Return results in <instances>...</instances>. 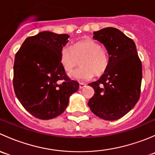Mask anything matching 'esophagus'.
Wrapping results in <instances>:
<instances>
[{
    "label": "esophagus",
    "instance_id": "esophagus-1",
    "mask_svg": "<svg viewBox=\"0 0 155 155\" xmlns=\"http://www.w3.org/2000/svg\"><path fill=\"white\" fill-rule=\"evenodd\" d=\"M85 86H86V84L82 83V82H81V83H79V88H80V89L83 88V87H85Z\"/></svg>",
    "mask_w": 155,
    "mask_h": 155
}]
</instances>
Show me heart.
Segmentation results:
<instances>
[{"mask_svg":"<svg viewBox=\"0 0 155 155\" xmlns=\"http://www.w3.org/2000/svg\"><path fill=\"white\" fill-rule=\"evenodd\" d=\"M79 61L82 68L71 72L70 76L81 82L91 80L95 73L97 76L103 75L109 65L107 51L92 39L77 42L72 47L64 46L61 50L60 62L66 72L72 71L79 64Z\"/></svg>","mask_w":155,"mask_h":155,"instance_id":"1","label":"heart"}]
</instances>
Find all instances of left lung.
<instances>
[{
  "mask_svg": "<svg viewBox=\"0 0 155 155\" xmlns=\"http://www.w3.org/2000/svg\"><path fill=\"white\" fill-rule=\"evenodd\" d=\"M93 38L105 46L109 57L107 70L88 85L94 90L88 107L107 121L125 115L138 102L143 76L142 63L132 39L115 28L94 32Z\"/></svg>",
  "mask_w": 155,
  "mask_h": 155,
  "instance_id": "left-lung-1",
  "label": "left lung"
}]
</instances>
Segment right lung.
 <instances>
[{"mask_svg":"<svg viewBox=\"0 0 155 155\" xmlns=\"http://www.w3.org/2000/svg\"><path fill=\"white\" fill-rule=\"evenodd\" d=\"M69 37L43 31L28 37L15 54L14 91L23 107L40 119L60 115L68 107L70 95L79 87L60 62L61 50Z\"/></svg>","mask_w":155,"mask_h":155,"instance_id":"add662e5","label":"right lung"}]
</instances>
